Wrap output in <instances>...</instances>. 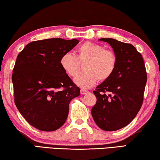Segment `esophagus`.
<instances>
[{
  "mask_svg": "<svg viewBox=\"0 0 160 160\" xmlns=\"http://www.w3.org/2000/svg\"><path fill=\"white\" fill-rule=\"evenodd\" d=\"M89 92L88 91V90H86V89H80V94H88Z\"/></svg>",
  "mask_w": 160,
  "mask_h": 160,
  "instance_id": "obj_1",
  "label": "esophagus"
}]
</instances>
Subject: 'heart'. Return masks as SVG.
<instances>
[{"instance_id": "1", "label": "heart", "mask_w": 160, "mask_h": 160, "mask_svg": "<svg viewBox=\"0 0 160 160\" xmlns=\"http://www.w3.org/2000/svg\"><path fill=\"white\" fill-rule=\"evenodd\" d=\"M86 62L85 73L75 78L74 82L82 89H89L100 81L108 80L117 66V57L112 50L104 49L102 45L86 42L77 50V55L66 52L60 58L59 63L66 74L75 77L79 70V62Z\"/></svg>"}]
</instances>
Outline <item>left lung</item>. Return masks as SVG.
Returning <instances> with one entry per match:
<instances>
[{"label":"left lung","mask_w":160,"mask_h":160,"mask_svg":"<svg viewBox=\"0 0 160 160\" xmlns=\"http://www.w3.org/2000/svg\"><path fill=\"white\" fill-rule=\"evenodd\" d=\"M108 42L117 57V66L108 80L93 92L97 103L92 115L104 131L123 128L138 114L143 101L147 73L141 53L129 43L113 38H101Z\"/></svg>","instance_id":"left-lung-1"}]
</instances>
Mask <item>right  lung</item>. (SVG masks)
<instances>
[{"label": "right lung", "instance_id": "add662e5", "mask_svg": "<svg viewBox=\"0 0 160 160\" xmlns=\"http://www.w3.org/2000/svg\"><path fill=\"white\" fill-rule=\"evenodd\" d=\"M78 43L77 39L37 40L17 56L12 75L14 103L35 128L44 132L60 128L67 119L71 101L80 95V88L59 63L61 57Z\"/></svg>", "mask_w": 160, "mask_h": 160}]
</instances>
